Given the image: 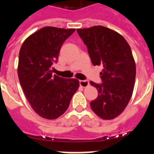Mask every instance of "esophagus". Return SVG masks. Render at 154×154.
I'll return each mask as SVG.
<instances>
[{
  "label": "esophagus",
  "mask_w": 154,
  "mask_h": 154,
  "mask_svg": "<svg viewBox=\"0 0 154 154\" xmlns=\"http://www.w3.org/2000/svg\"><path fill=\"white\" fill-rule=\"evenodd\" d=\"M79 84L82 87L85 88V87L89 86V81H87V80H80Z\"/></svg>",
  "instance_id": "esophagus-1"
}]
</instances>
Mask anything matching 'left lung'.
<instances>
[{
    "label": "left lung",
    "instance_id": "1",
    "mask_svg": "<svg viewBox=\"0 0 154 154\" xmlns=\"http://www.w3.org/2000/svg\"><path fill=\"white\" fill-rule=\"evenodd\" d=\"M94 65H101V84L90 82L98 96L90 102L92 109L102 119L122 113L131 98L136 77V65L128 42L122 35L104 26L78 29Z\"/></svg>",
    "mask_w": 154,
    "mask_h": 154
}]
</instances>
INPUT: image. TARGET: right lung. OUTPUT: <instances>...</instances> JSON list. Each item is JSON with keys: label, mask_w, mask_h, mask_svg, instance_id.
Returning a JSON list of instances; mask_svg holds the SVG:
<instances>
[{"label": "right lung", "mask_w": 154, "mask_h": 154, "mask_svg": "<svg viewBox=\"0 0 154 154\" xmlns=\"http://www.w3.org/2000/svg\"><path fill=\"white\" fill-rule=\"evenodd\" d=\"M74 29L44 27L30 35L19 53L18 77L35 112L45 119H56L67 110L79 87L77 79L52 75L63 43Z\"/></svg>", "instance_id": "obj_1"}]
</instances>
